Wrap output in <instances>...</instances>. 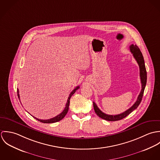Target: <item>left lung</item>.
Masks as SVG:
<instances>
[{"mask_svg":"<svg viewBox=\"0 0 160 160\" xmlns=\"http://www.w3.org/2000/svg\"><path fill=\"white\" fill-rule=\"evenodd\" d=\"M129 50L132 53L134 58L137 61V63L139 66V69H140V81H141V84H142V89L141 91L140 92L138 97H137V101L135 102V103L128 110L125 111L124 112L121 113L119 114H116V115H110V114H107L102 112L97 107L96 103L93 102V108L95 110V113L97 114L100 118L105 119L107 121H119L121 120L125 117H126L128 115L130 114L131 112H132L134 110H136L138 105H140L142 97L143 95V92L145 90V88L146 86L147 83V71L145 68V62H144V59L142 55V52H140L139 48L137 47L136 45L132 44L131 46L129 47Z\"/></svg>","mask_w":160,"mask_h":160,"instance_id":"left-lung-1","label":"left lung"}]
</instances>
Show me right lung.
Wrapping results in <instances>:
<instances>
[{"label":"right lung","instance_id":"right-lung-1","mask_svg":"<svg viewBox=\"0 0 160 160\" xmlns=\"http://www.w3.org/2000/svg\"><path fill=\"white\" fill-rule=\"evenodd\" d=\"M78 89H79V86H77L71 92L69 95L68 98V100H67V104H66V106H65V109L63 110V111L60 113V114L56 116L54 118H52L51 119H38L35 117H34L35 119H36L37 120H38L39 121L41 122H43V123H53V122H58L60 120H62L65 116V115L67 114V113H68V111L69 109V100L71 97V96L75 93V92ZM17 93H18V97L20 99V95H19V91L18 89H17Z\"/></svg>","mask_w":160,"mask_h":160}]
</instances>
